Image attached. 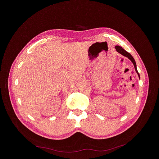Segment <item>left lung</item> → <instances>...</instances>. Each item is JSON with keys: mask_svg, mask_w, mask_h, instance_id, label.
<instances>
[{"mask_svg": "<svg viewBox=\"0 0 159 159\" xmlns=\"http://www.w3.org/2000/svg\"><path fill=\"white\" fill-rule=\"evenodd\" d=\"M115 49H116V51H117L119 53H120V54H122V55H124V56H125V57H127L129 58V59L131 60V61L133 62V65H134V66H135V71H136V72L137 73V74H138V75H139V77H140V75H139V72H138V71H137V70L136 62H135V60H134V58H133V57L131 56V55L130 53H129L128 52H127L126 51V50H124V49L122 47H120V46H115Z\"/></svg>", "mask_w": 159, "mask_h": 159, "instance_id": "1", "label": "left lung"}]
</instances>
